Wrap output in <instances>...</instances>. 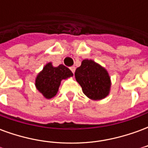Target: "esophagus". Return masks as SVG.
Returning <instances> with one entry per match:
<instances>
[{
	"label": "esophagus",
	"instance_id": "esophagus-1",
	"mask_svg": "<svg viewBox=\"0 0 148 148\" xmlns=\"http://www.w3.org/2000/svg\"><path fill=\"white\" fill-rule=\"evenodd\" d=\"M70 69H71V71H72V72H73V74H74V71H75V69H76V68H75V66H71Z\"/></svg>",
	"mask_w": 148,
	"mask_h": 148
}]
</instances>
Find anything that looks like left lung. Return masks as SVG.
Returning a JSON list of instances; mask_svg holds the SVG:
<instances>
[{
    "mask_svg": "<svg viewBox=\"0 0 148 148\" xmlns=\"http://www.w3.org/2000/svg\"><path fill=\"white\" fill-rule=\"evenodd\" d=\"M74 75L85 95L90 99H103L109 94L111 86L109 74L93 60H83Z\"/></svg>",
    "mask_w": 148,
    "mask_h": 148,
    "instance_id": "obj_1",
    "label": "left lung"
}]
</instances>
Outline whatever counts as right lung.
I'll use <instances>...</instances> for the list:
<instances>
[{
  "label": "right lung",
  "instance_id": "1",
  "mask_svg": "<svg viewBox=\"0 0 148 148\" xmlns=\"http://www.w3.org/2000/svg\"><path fill=\"white\" fill-rule=\"evenodd\" d=\"M71 76H73V73L64 65L61 64L57 67H54L49 62L37 76L36 86L46 98H51L58 92L61 81Z\"/></svg>",
  "mask_w": 148,
  "mask_h": 148
}]
</instances>
